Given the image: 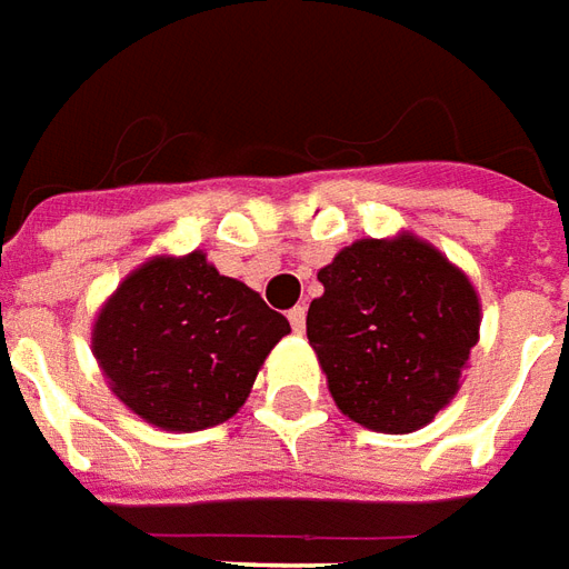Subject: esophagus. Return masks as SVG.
Wrapping results in <instances>:
<instances>
[{
  "label": "esophagus",
  "mask_w": 569,
  "mask_h": 569,
  "mask_svg": "<svg viewBox=\"0 0 569 569\" xmlns=\"http://www.w3.org/2000/svg\"><path fill=\"white\" fill-rule=\"evenodd\" d=\"M288 321H291V328L297 330V333H303V330H306V309H303V306H293L291 312H288Z\"/></svg>",
  "instance_id": "esophagus-1"
}]
</instances>
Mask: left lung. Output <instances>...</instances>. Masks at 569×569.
I'll list each match as a JSON object with an SVG mask.
<instances>
[{"label": "left lung", "mask_w": 569, "mask_h": 569, "mask_svg": "<svg viewBox=\"0 0 569 569\" xmlns=\"http://www.w3.org/2000/svg\"><path fill=\"white\" fill-rule=\"evenodd\" d=\"M306 337L349 420L417 432L459 392L481 303L469 276L429 241L358 239L318 269Z\"/></svg>", "instance_id": "left-lung-1"}]
</instances>
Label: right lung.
<instances>
[{
  "label": "right lung",
  "mask_w": 569,
  "mask_h": 569,
  "mask_svg": "<svg viewBox=\"0 0 569 569\" xmlns=\"http://www.w3.org/2000/svg\"><path fill=\"white\" fill-rule=\"evenodd\" d=\"M284 333L288 318L192 251L137 266L94 318L91 352L140 420L199 432L239 413Z\"/></svg>",
  "instance_id": "add662e5"
}]
</instances>
